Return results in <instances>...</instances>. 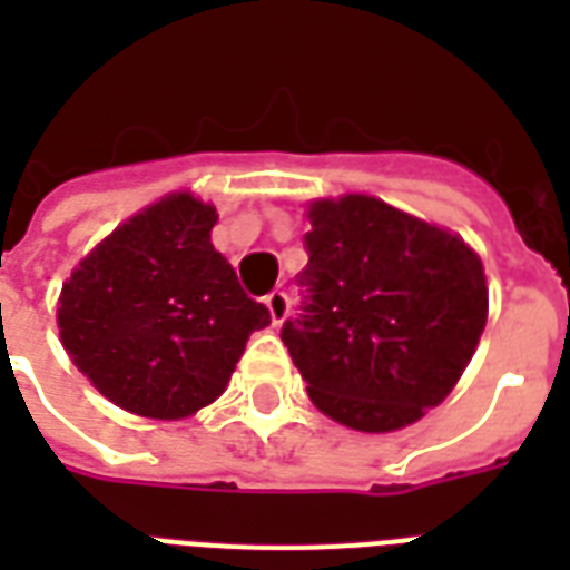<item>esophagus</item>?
<instances>
[{"label": "esophagus", "mask_w": 570, "mask_h": 570, "mask_svg": "<svg viewBox=\"0 0 570 570\" xmlns=\"http://www.w3.org/2000/svg\"><path fill=\"white\" fill-rule=\"evenodd\" d=\"M266 307L268 316H272V325H281L286 320V313H289V295L284 289H272L266 295Z\"/></svg>", "instance_id": "34e87169"}]
</instances>
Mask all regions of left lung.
Instances as JSON below:
<instances>
[{
  "label": "left lung",
  "mask_w": 570,
  "mask_h": 570,
  "mask_svg": "<svg viewBox=\"0 0 570 570\" xmlns=\"http://www.w3.org/2000/svg\"><path fill=\"white\" fill-rule=\"evenodd\" d=\"M304 302L281 340L322 414L396 432L450 396L488 320L482 259L468 242L370 195L307 209Z\"/></svg>",
  "instance_id": "1"
}]
</instances>
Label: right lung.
Returning a JSON list of instances; mask_svg holds the SVG:
<instances>
[{
  "label": "right lung",
  "mask_w": 570,
  "mask_h": 570,
  "mask_svg": "<svg viewBox=\"0 0 570 570\" xmlns=\"http://www.w3.org/2000/svg\"><path fill=\"white\" fill-rule=\"evenodd\" d=\"M215 206L163 197L111 230L58 298L67 355L102 396L183 420L222 396L245 343L272 316L213 248Z\"/></svg>",
  "instance_id": "1"
}]
</instances>
